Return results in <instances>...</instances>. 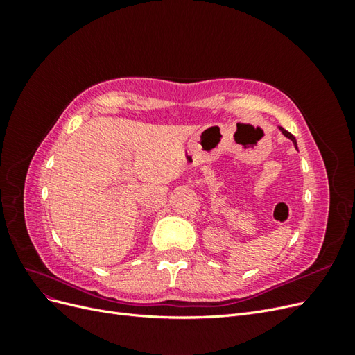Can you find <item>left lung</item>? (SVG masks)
I'll use <instances>...</instances> for the list:
<instances>
[{"mask_svg":"<svg viewBox=\"0 0 355 355\" xmlns=\"http://www.w3.org/2000/svg\"><path fill=\"white\" fill-rule=\"evenodd\" d=\"M280 130H282V133L286 136V137H288L290 139V141H292L293 144H295V146H296V139H295V136L292 135V133H288L287 130H284V128L283 127H280ZM297 148V146H296Z\"/></svg>","mask_w":355,"mask_h":355,"instance_id":"obj_1","label":"left lung"}]
</instances>
